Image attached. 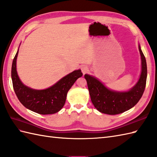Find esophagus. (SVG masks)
<instances>
[{
  "label": "esophagus",
  "instance_id": "esophagus-1",
  "mask_svg": "<svg viewBox=\"0 0 157 157\" xmlns=\"http://www.w3.org/2000/svg\"><path fill=\"white\" fill-rule=\"evenodd\" d=\"M81 69V71H82V74H83V75L86 74V73L89 71V68H88L87 67H86V65H83V66H82Z\"/></svg>",
  "mask_w": 157,
  "mask_h": 157
}]
</instances>
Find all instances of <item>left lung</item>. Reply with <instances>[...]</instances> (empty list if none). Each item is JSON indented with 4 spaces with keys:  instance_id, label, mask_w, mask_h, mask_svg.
Here are the masks:
<instances>
[{
    "instance_id": "8db88e82",
    "label": "left lung",
    "mask_w": 157,
    "mask_h": 157,
    "mask_svg": "<svg viewBox=\"0 0 157 157\" xmlns=\"http://www.w3.org/2000/svg\"><path fill=\"white\" fill-rule=\"evenodd\" d=\"M138 49L141 58V73L138 82L127 91L111 90L103 85L98 78L86 74L90 99L94 107L101 113L116 115L133 107L140 99L144 91L147 78V66L140 44Z\"/></svg>"
}]
</instances>
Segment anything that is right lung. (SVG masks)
Wrapping results in <instances>:
<instances>
[{
    "label": "right lung",
    "mask_w": 157,
    "mask_h": 157,
    "mask_svg": "<svg viewBox=\"0 0 157 157\" xmlns=\"http://www.w3.org/2000/svg\"><path fill=\"white\" fill-rule=\"evenodd\" d=\"M18 53L19 48L13 61L11 78L14 90L19 101L27 109L41 115L58 112L64 105L69 89L76 80L82 76L81 70L71 72L46 89H34L24 85L17 74Z\"/></svg>",
    "instance_id": "add662e5"
}]
</instances>
